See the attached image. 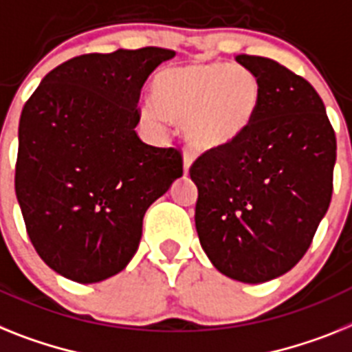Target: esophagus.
Masks as SVG:
<instances>
[{
    "label": "esophagus",
    "mask_w": 352,
    "mask_h": 352,
    "mask_svg": "<svg viewBox=\"0 0 352 352\" xmlns=\"http://www.w3.org/2000/svg\"><path fill=\"white\" fill-rule=\"evenodd\" d=\"M182 162H184V173H190L191 162H193V155L190 152H184V157H182Z\"/></svg>",
    "instance_id": "34e87169"
}]
</instances>
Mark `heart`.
I'll return each instance as SVG.
<instances>
[{
    "mask_svg": "<svg viewBox=\"0 0 352 352\" xmlns=\"http://www.w3.org/2000/svg\"><path fill=\"white\" fill-rule=\"evenodd\" d=\"M153 105L141 111L157 125L162 118L182 125L197 150H221L238 143L258 118L261 87L252 71L223 62L168 67L153 82Z\"/></svg>",
    "mask_w": 352,
    "mask_h": 352,
    "instance_id": "1",
    "label": "heart"
}]
</instances>
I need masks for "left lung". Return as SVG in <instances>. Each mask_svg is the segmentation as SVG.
Listing matches in <instances>:
<instances>
[{"instance_id": "1", "label": "left lung", "mask_w": 352, "mask_h": 352, "mask_svg": "<svg viewBox=\"0 0 352 352\" xmlns=\"http://www.w3.org/2000/svg\"><path fill=\"white\" fill-rule=\"evenodd\" d=\"M261 87L258 118L238 143L190 168L195 226L223 276L270 281L297 265L333 195L336 138L313 85L279 62L238 55Z\"/></svg>"}]
</instances>
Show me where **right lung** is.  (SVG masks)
<instances>
[{
  "mask_svg": "<svg viewBox=\"0 0 352 352\" xmlns=\"http://www.w3.org/2000/svg\"><path fill=\"white\" fill-rule=\"evenodd\" d=\"M173 57L153 46L80 55L50 71L23 107L17 202L41 259L71 281L123 270L146 209L182 177L179 150L135 134L144 82Z\"/></svg>",
  "mask_w": 352,
  "mask_h": 352,
  "instance_id": "add662e5",
  "label": "right lung"
}]
</instances>
